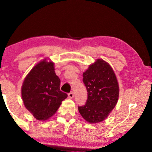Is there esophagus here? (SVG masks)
Listing matches in <instances>:
<instances>
[{
    "mask_svg": "<svg viewBox=\"0 0 152 152\" xmlns=\"http://www.w3.org/2000/svg\"><path fill=\"white\" fill-rule=\"evenodd\" d=\"M68 96H69V98H70V99H72V98H74V92H70V93L68 94Z\"/></svg>",
    "mask_w": 152,
    "mask_h": 152,
    "instance_id": "obj_1",
    "label": "esophagus"
}]
</instances>
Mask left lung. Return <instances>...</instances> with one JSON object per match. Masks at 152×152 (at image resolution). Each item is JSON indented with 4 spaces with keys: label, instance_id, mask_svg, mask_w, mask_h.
I'll list each match as a JSON object with an SVG mask.
<instances>
[{
    "label": "left lung",
    "instance_id": "8db88e82",
    "mask_svg": "<svg viewBox=\"0 0 152 152\" xmlns=\"http://www.w3.org/2000/svg\"><path fill=\"white\" fill-rule=\"evenodd\" d=\"M83 82L88 92L85 105L78 107L82 117L91 123L104 120L119 99V84L109 64L98 59L83 73Z\"/></svg>",
    "mask_w": 152,
    "mask_h": 152
}]
</instances>
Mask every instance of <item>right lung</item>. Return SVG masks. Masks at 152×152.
Listing matches in <instances>:
<instances>
[{"mask_svg":"<svg viewBox=\"0 0 152 152\" xmlns=\"http://www.w3.org/2000/svg\"><path fill=\"white\" fill-rule=\"evenodd\" d=\"M54 70L53 63L45 59L33 67L23 83V103L37 120H47L54 115L68 96L60 91V79Z\"/></svg>","mask_w":152,"mask_h":152,"instance_id":"right-lung-1","label":"right lung"}]
</instances>
